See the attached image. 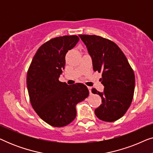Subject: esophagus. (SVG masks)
Returning a JSON list of instances; mask_svg holds the SVG:
<instances>
[{"label":"esophagus","instance_id":"34e87169","mask_svg":"<svg viewBox=\"0 0 153 153\" xmlns=\"http://www.w3.org/2000/svg\"><path fill=\"white\" fill-rule=\"evenodd\" d=\"M88 90H89L90 95H91V94H92V92H91V89H92V88H91V87H90V86H88Z\"/></svg>","mask_w":153,"mask_h":153}]
</instances>
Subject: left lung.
I'll return each mask as SVG.
<instances>
[{
	"label": "left lung",
	"mask_w": 153,
	"mask_h": 153,
	"mask_svg": "<svg viewBox=\"0 0 153 153\" xmlns=\"http://www.w3.org/2000/svg\"><path fill=\"white\" fill-rule=\"evenodd\" d=\"M93 61V70L102 72V93L95 88L92 93L102 98L96 116L106 122H114L128 109L134 92L135 76L126 56L114 42L97 35H79Z\"/></svg>",
	"instance_id": "left-lung-1"
}]
</instances>
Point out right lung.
<instances>
[{
	"instance_id": "obj_1",
	"label": "right lung",
	"mask_w": 153,
	"mask_h": 153,
	"mask_svg": "<svg viewBox=\"0 0 153 153\" xmlns=\"http://www.w3.org/2000/svg\"><path fill=\"white\" fill-rule=\"evenodd\" d=\"M76 35H65L43 44L33 57L27 73L30 101L37 114L48 124L60 127L76 118V105L89 95L80 83L69 85L59 81L65 65V55L75 47Z\"/></svg>"
}]
</instances>
